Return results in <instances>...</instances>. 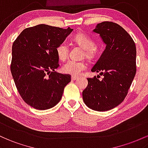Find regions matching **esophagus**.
<instances>
[{"mask_svg":"<svg viewBox=\"0 0 148 148\" xmlns=\"http://www.w3.org/2000/svg\"><path fill=\"white\" fill-rule=\"evenodd\" d=\"M78 76H75V75H73L71 76V79H72V80H76V79H78Z\"/></svg>","mask_w":148,"mask_h":148,"instance_id":"34e87169","label":"esophagus"}]
</instances>
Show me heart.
<instances>
[{
    "label": "heart",
    "instance_id": "heart-1",
    "mask_svg": "<svg viewBox=\"0 0 148 148\" xmlns=\"http://www.w3.org/2000/svg\"><path fill=\"white\" fill-rule=\"evenodd\" d=\"M74 40L79 46L85 49V55L88 58L92 57L96 52L94 47V41L87 35L78 33L75 36ZM56 54L59 59L64 61L68 57L69 52V45L66 42H61L56 49ZM87 68V65L83 61L69 60L63 66L62 70L64 73L73 75H77Z\"/></svg>",
    "mask_w": 148,
    "mask_h": 148
}]
</instances>
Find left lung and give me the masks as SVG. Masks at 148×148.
I'll return each instance as SVG.
<instances>
[{
    "mask_svg": "<svg viewBox=\"0 0 148 148\" xmlns=\"http://www.w3.org/2000/svg\"><path fill=\"white\" fill-rule=\"evenodd\" d=\"M93 32L99 34L106 49L91 71L103 75L87 78L82 92L84 103L96 111H107L124 101L136 72V48L122 26L110 21L96 25Z\"/></svg>",
    "mask_w": 148,
    "mask_h": 148,
    "instance_id": "obj_1",
    "label": "left lung"
}]
</instances>
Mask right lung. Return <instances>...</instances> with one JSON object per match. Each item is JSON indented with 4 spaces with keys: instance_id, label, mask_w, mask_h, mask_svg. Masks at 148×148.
Instances as JSON below:
<instances>
[{
    "instance_id": "1",
    "label": "right lung",
    "mask_w": 148,
    "mask_h": 148,
    "mask_svg": "<svg viewBox=\"0 0 148 148\" xmlns=\"http://www.w3.org/2000/svg\"><path fill=\"white\" fill-rule=\"evenodd\" d=\"M73 29L39 24L24 29L13 42L11 73L25 102L37 110H47L61 100L71 75L56 73V49Z\"/></svg>"
}]
</instances>
